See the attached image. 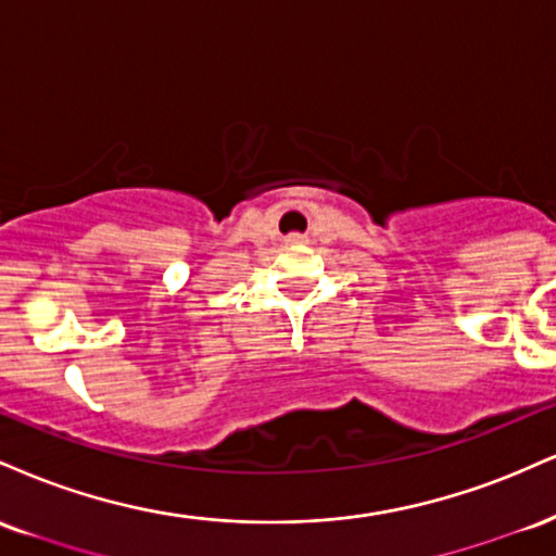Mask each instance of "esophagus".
Masks as SVG:
<instances>
[{
	"mask_svg": "<svg viewBox=\"0 0 556 556\" xmlns=\"http://www.w3.org/2000/svg\"><path fill=\"white\" fill-rule=\"evenodd\" d=\"M286 244H304V237L302 233H289V237H286Z\"/></svg>",
	"mask_w": 556,
	"mask_h": 556,
	"instance_id": "34e87169",
	"label": "esophagus"
}]
</instances>
